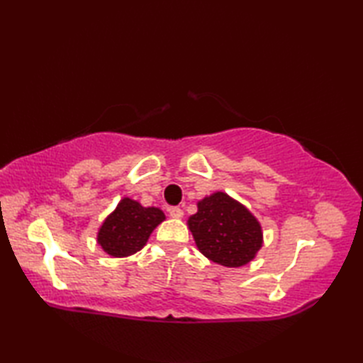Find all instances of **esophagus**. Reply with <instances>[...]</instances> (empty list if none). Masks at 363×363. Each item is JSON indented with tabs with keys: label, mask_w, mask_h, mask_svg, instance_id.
<instances>
[{
	"label": "esophagus",
	"mask_w": 363,
	"mask_h": 363,
	"mask_svg": "<svg viewBox=\"0 0 363 363\" xmlns=\"http://www.w3.org/2000/svg\"><path fill=\"white\" fill-rule=\"evenodd\" d=\"M168 212H169V217H172V218H182V215H184V211L177 206L172 207V209H169Z\"/></svg>",
	"instance_id": "34e87169"
}]
</instances>
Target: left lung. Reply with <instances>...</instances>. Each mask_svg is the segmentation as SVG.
<instances>
[{"mask_svg":"<svg viewBox=\"0 0 363 363\" xmlns=\"http://www.w3.org/2000/svg\"><path fill=\"white\" fill-rule=\"evenodd\" d=\"M189 228L198 250L225 267L246 265L262 246L259 221L223 191L198 203V212L189 218Z\"/></svg>","mask_w":363,"mask_h":363,"instance_id":"left-lung-1","label":"left lung"}]
</instances>
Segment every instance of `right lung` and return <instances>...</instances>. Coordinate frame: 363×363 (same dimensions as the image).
<instances>
[{"instance_id":"1","label":"right lung","mask_w":363,"mask_h":363,"mask_svg":"<svg viewBox=\"0 0 363 363\" xmlns=\"http://www.w3.org/2000/svg\"><path fill=\"white\" fill-rule=\"evenodd\" d=\"M165 220L156 207H143L134 199L123 198L98 233V243L113 257H126L140 251L151 233Z\"/></svg>"}]
</instances>
